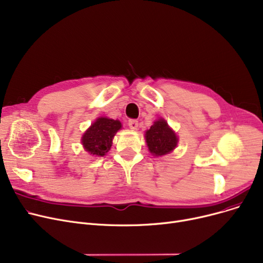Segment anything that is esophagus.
I'll return each instance as SVG.
<instances>
[{
  "instance_id": "1",
  "label": "esophagus",
  "mask_w": 263,
  "mask_h": 263,
  "mask_svg": "<svg viewBox=\"0 0 263 263\" xmlns=\"http://www.w3.org/2000/svg\"><path fill=\"white\" fill-rule=\"evenodd\" d=\"M128 124H129L130 129L136 130V129H138V127H139V121L135 120V119H130L129 122H128Z\"/></svg>"
}]
</instances>
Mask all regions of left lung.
I'll return each instance as SVG.
<instances>
[{"label": "left lung", "mask_w": 263, "mask_h": 263, "mask_svg": "<svg viewBox=\"0 0 263 263\" xmlns=\"http://www.w3.org/2000/svg\"><path fill=\"white\" fill-rule=\"evenodd\" d=\"M148 149L155 156H163L172 152L177 145L176 134L170 129L164 119L154 122L145 134Z\"/></svg>", "instance_id": "left-lung-1"}]
</instances>
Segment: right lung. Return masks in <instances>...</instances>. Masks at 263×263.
<instances>
[{
  "label": "right lung",
  "instance_id": "right-lung-1",
  "mask_svg": "<svg viewBox=\"0 0 263 263\" xmlns=\"http://www.w3.org/2000/svg\"><path fill=\"white\" fill-rule=\"evenodd\" d=\"M121 128L119 120L101 117L91 124L83 135L82 143L86 152L103 157L111 147L114 135Z\"/></svg>",
  "mask_w": 263,
  "mask_h": 263
}]
</instances>
